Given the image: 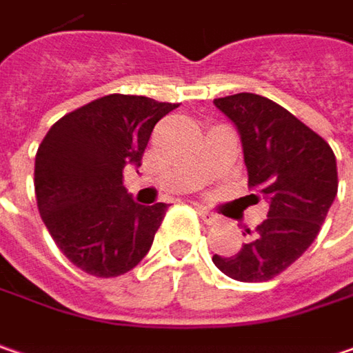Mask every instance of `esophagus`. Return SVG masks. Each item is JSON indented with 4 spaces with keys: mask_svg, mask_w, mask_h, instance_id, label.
I'll use <instances>...</instances> for the list:
<instances>
[{
    "mask_svg": "<svg viewBox=\"0 0 353 353\" xmlns=\"http://www.w3.org/2000/svg\"><path fill=\"white\" fill-rule=\"evenodd\" d=\"M197 213L201 215V219L205 223H209V225H213L215 221H219V217L215 215V213H211L209 209H205V207H197Z\"/></svg>",
    "mask_w": 353,
    "mask_h": 353,
    "instance_id": "1",
    "label": "esophagus"
}]
</instances>
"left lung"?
Masks as SVG:
<instances>
[{"label":"left lung","mask_w":353,"mask_h":353,"mask_svg":"<svg viewBox=\"0 0 353 353\" xmlns=\"http://www.w3.org/2000/svg\"><path fill=\"white\" fill-rule=\"evenodd\" d=\"M213 104L241 134L249 188L268 201L267 219L247 229L233 256L213 263L241 283H265L281 274L314 243L338 193L336 156L324 138L281 104L253 92Z\"/></svg>","instance_id":"1"}]
</instances>
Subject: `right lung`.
<instances>
[{
	"instance_id": "right-lung-1",
	"label": "right lung",
	"mask_w": 353,
	"mask_h": 353,
	"mask_svg": "<svg viewBox=\"0 0 353 353\" xmlns=\"http://www.w3.org/2000/svg\"><path fill=\"white\" fill-rule=\"evenodd\" d=\"M177 108L148 97L108 94L57 120L35 156L41 219L72 265L120 276L150 251L165 203L140 205L124 188V165L140 168L154 126Z\"/></svg>"
}]
</instances>
